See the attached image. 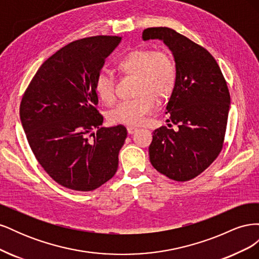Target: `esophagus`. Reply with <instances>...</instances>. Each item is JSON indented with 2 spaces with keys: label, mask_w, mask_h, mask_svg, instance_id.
Instances as JSON below:
<instances>
[{
  "label": "esophagus",
  "mask_w": 259,
  "mask_h": 259,
  "mask_svg": "<svg viewBox=\"0 0 259 259\" xmlns=\"http://www.w3.org/2000/svg\"><path fill=\"white\" fill-rule=\"evenodd\" d=\"M138 131V128L137 127H133V126H128L127 127V133L130 135H133V134H135V133Z\"/></svg>",
  "instance_id": "34e87169"
}]
</instances>
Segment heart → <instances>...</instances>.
Segmentation results:
<instances>
[{"instance_id":"heart-1","label":"heart","mask_w":259,"mask_h":259,"mask_svg":"<svg viewBox=\"0 0 259 259\" xmlns=\"http://www.w3.org/2000/svg\"><path fill=\"white\" fill-rule=\"evenodd\" d=\"M123 75H136L137 97L123 100L108 113L113 124L139 125L158 107V99H166L174 92L178 70L175 59L165 51L152 49L134 50L116 64ZM94 91L106 105L115 100V79L106 71L99 72L94 82Z\"/></svg>"}]
</instances>
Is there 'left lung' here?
<instances>
[{
	"label": "left lung",
	"instance_id": "left-lung-1",
	"mask_svg": "<svg viewBox=\"0 0 259 259\" xmlns=\"http://www.w3.org/2000/svg\"><path fill=\"white\" fill-rule=\"evenodd\" d=\"M145 41L163 40L173 52L178 77L166 106L178 127L153 131L149 156L152 166L176 182L204 171L221 153L228 121L230 94L217 61L203 46L166 27L147 28Z\"/></svg>",
	"mask_w": 259,
	"mask_h": 259
}]
</instances>
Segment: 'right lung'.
<instances>
[{"instance_id":"obj_1","label":"right lung","mask_w":259,"mask_h":259,"mask_svg":"<svg viewBox=\"0 0 259 259\" xmlns=\"http://www.w3.org/2000/svg\"><path fill=\"white\" fill-rule=\"evenodd\" d=\"M121 36L96 35L67 44L37 70L19 113L37 162L57 184L92 191L116 173L126 127H101L94 82Z\"/></svg>"}]
</instances>
